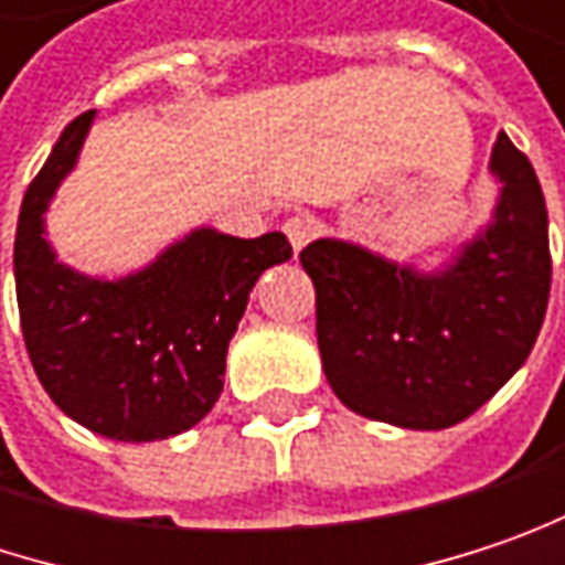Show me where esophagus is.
Returning a JSON list of instances; mask_svg holds the SVG:
<instances>
[{
	"instance_id": "1",
	"label": "esophagus",
	"mask_w": 565,
	"mask_h": 565,
	"mask_svg": "<svg viewBox=\"0 0 565 565\" xmlns=\"http://www.w3.org/2000/svg\"><path fill=\"white\" fill-rule=\"evenodd\" d=\"M282 231H286V237H289V244H292V250H296V254H299L305 244L311 241V222H308L305 215H292V218H286Z\"/></svg>"
}]
</instances>
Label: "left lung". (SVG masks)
<instances>
[{
    "label": "left lung",
    "mask_w": 565,
    "mask_h": 565,
    "mask_svg": "<svg viewBox=\"0 0 565 565\" xmlns=\"http://www.w3.org/2000/svg\"><path fill=\"white\" fill-rule=\"evenodd\" d=\"M489 173L499 182L492 222L434 273L338 237L299 254L315 282L321 366L350 412L444 430L524 366L550 299L546 202L504 131Z\"/></svg>",
    "instance_id": "left-lung-1"
}]
</instances>
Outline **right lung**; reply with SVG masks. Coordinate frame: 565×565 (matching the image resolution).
<instances>
[{"instance_id":"right-lung-1","label":"right lung","mask_w":565,"mask_h":565,"mask_svg":"<svg viewBox=\"0 0 565 565\" xmlns=\"http://www.w3.org/2000/svg\"><path fill=\"white\" fill-rule=\"evenodd\" d=\"M96 111L63 128L21 199L15 296L41 385L66 418L102 437L167 440L202 422L224 385L227 343L263 269L286 263V234L231 237L195 227L121 276H86L57 260L44 215L73 173Z\"/></svg>"}]
</instances>
